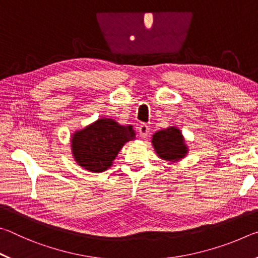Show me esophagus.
Wrapping results in <instances>:
<instances>
[{"label": "esophagus", "mask_w": 258, "mask_h": 258, "mask_svg": "<svg viewBox=\"0 0 258 258\" xmlns=\"http://www.w3.org/2000/svg\"><path fill=\"white\" fill-rule=\"evenodd\" d=\"M149 132H150V128L147 124H141L139 126V134L142 139H146L148 137V134H149Z\"/></svg>", "instance_id": "1"}]
</instances>
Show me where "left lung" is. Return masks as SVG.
Segmentation results:
<instances>
[{
  "label": "left lung",
  "mask_w": 258,
  "mask_h": 258,
  "mask_svg": "<svg viewBox=\"0 0 258 258\" xmlns=\"http://www.w3.org/2000/svg\"><path fill=\"white\" fill-rule=\"evenodd\" d=\"M151 143L157 156L171 163H175L184 158L189 151L181 130L175 126L156 132L152 135Z\"/></svg>",
  "instance_id": "left-lung-1"
}]
</instances>
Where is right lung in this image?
I'll use <instances>...</instances> for the list:
<instances>
[{"label": "right lung", "mask_w": 258, "mask_h": 258, "mask_svg": "<svg viewBox=\"0 0 258 258\" xmlns=\"http://www.w3.org/2000/svg\"><path fill=\"white\" fill-rule=\"evenodd\" d=\"M135 139L132 125L123 126L111 118H100L72 135V152L77 165L101 173L112 165L126 142Z\"/></svg>", "instance_id": "1"}]
</instances>
